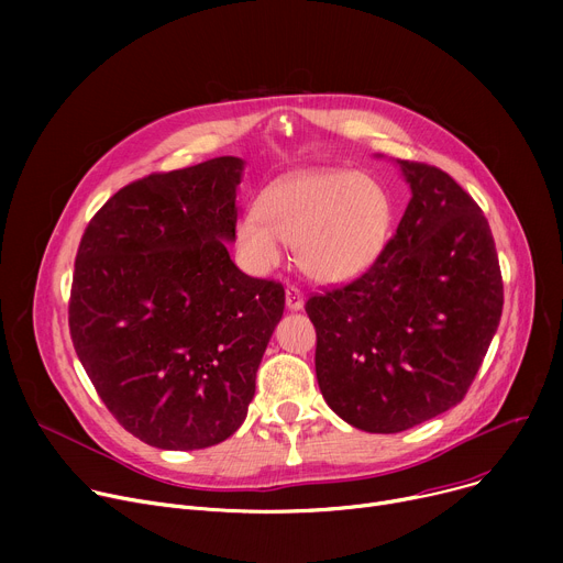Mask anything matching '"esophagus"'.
<instances>
[{
  "label": "esophagus",
  "mask_w": 563,
  "mask_h": 563,
  "mask_svg": "<svg viewBox=\"0 0 563 563\" xmlns=\"http://www.w3.org/2000/svg\"><path fill=\"white\" fill-rule=\"evenodd\" d=\"M285 303H287V310H291V312L303 310V294H301V289L287 287L285 289Z\"/></svg>",
  "instance_id": "34e87169"
}]
</instances>
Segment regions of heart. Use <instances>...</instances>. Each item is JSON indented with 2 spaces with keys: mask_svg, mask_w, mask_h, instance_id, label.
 Masks as SVG:
<instances>
[{
  "mask_svg": "<svg viewBox=\"0 0 563 563\" xmlns=\"http://www.w3.org/2000/svg\"><path fill=\"white\" fill-rule=\"evenodd\" d=\"M393 202L376 180L344 168H308L266 185L255 214L240 217L234 242L246 266L269 274L294 246L299 269L319 285L367 274L388 244Z\"/></svg>",
  "mask_w": 563,
  "mask_h": 563,
  "instance_id": "obj_1",
  "label": "heart"
}]
</instances>
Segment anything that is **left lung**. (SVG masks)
Listing matches in <instances>:
<instances>
[{"mask_svg": "<svg viewBox=\"0 0 563 563\" xmlns=\"http://www.w3.org/2000/svg\"><path fill=\"white\" fill-rule=\"evenodd\" d=\"M395 164L410 200L386 251L358 280L306 303L319 390L369 433H399L456 406L505 303L477 202L440 168Z\"/></svg>", "mask_w": 563, "mask_h": 563, "instance_id": "1", "label": "left lung"}]
</instances>
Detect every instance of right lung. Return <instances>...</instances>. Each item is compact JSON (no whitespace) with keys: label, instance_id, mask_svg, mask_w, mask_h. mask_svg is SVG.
Instances as JSON below:
<instances>
[{"label":"right lung","instance_id":"add662e5","mask_svg":"<svg viewBox=\"0 0 563 563\" xmlns=\"http://www.w3.org/2000/svg\"><path fill=\"white\" fill-rule=\"evenodd\" d=\"M246 162L214 157L113 194L75 260L70 335L132 435L191 452L242 427L285 289L230 260Z\"/></svg>","mask_w":563,"mask_h":563}]
</instances>
